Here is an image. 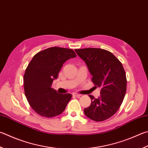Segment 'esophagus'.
Listing matches in <instances>:
<instances>
[{"label":"esophagus","mask_w":148,"mask_h":148,"mask_svg":"<svg viewBox=\"0 0 148 148\" xmlns=\"http://www.w3.org/2000/svg\"><path fill=\"white\" fill-rule=\"evenodd\" d=\"M72 95H73L74 96H76V97H77V98H79L80 96H81V95H79V94H77V93H76V92H74L73 94H72Z\"/></svg>","instance_id":"esophagus-1"}]
</instances>
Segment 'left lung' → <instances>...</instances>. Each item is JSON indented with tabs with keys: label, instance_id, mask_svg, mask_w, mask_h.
<instances>
[{
	"label": "left lung",
	"instance_id": "8db88e82",
	"mask_svg": "<svg viewBox=\"0 0 148 148\" xmlns=\"http://www.w3.org/2000/svg\"><path fill=\"white\" fill-rule=\"evenodd\" d=\"M92 76V82L101 88L98 98L89 95L91 103L84 109L88 118L96 122L109 119L116 113L124 98L127 79L120 61L109 51L96 48L76 49Z\"/></svg>",
	"mask_w": 148,
	"mask_h": 148
}]
</instances>
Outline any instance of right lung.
I'll return each mask as SVG.
<instances>
[{"instance_id": "add662e5", "label": "right lung", "mask_w": 148, "mask_h": 148, "mask_svg": "<svg viewBox=\"0 0 148 148\" xmlns=\"http://www.w3.org/2000/svg\"><path fill=\"white\" fill-rule=\"evenodd\" d=\"M76 57L74 50L51 47L35 55L24 75V88L29 106L42 117L52 118L62 113L71 100V94H59L52 87L63 64Z\"/></svg>"}]
</instances>
